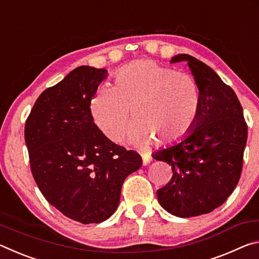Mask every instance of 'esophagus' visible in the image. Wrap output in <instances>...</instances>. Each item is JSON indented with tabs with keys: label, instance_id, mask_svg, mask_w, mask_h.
I'll return each instance as SVG.
<instances>
[{
	"label": "esophagus",
	"instance_id": "34e87169",
	"mask_svg": "<svg viewBox=\"0 0 259 259\" xmlns=\"http://www.w3.org/2000/svg\"><path fill=\"white\" fill-rule=\"evenodd\" d=\"M151 157H147V156H143V164L144 165H147L151 163Z\"/></svg>",
	"mask_w": 259,
	"mask_h": 259
}]
</instances>
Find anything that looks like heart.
Returning a JSON list of instances; mask_svg holds the SVG:
<instances>
[{
	"label": "heart",
	"mask_w": 259,
	"mask_h": 259,
	"mask_svg": "<svg viewBox=\"0 0 259 259\" xmlns=\"http://www.w3.org/2000/svg\"><path fill=\"white\" fill-rule=\"evenodd\" d=\"M201 93L195 78L148 59L136 60L116 73L114 87H102L91 99V113L99 130L119 142L133 112L128 137L145 147L153 139L176 145L191 135L198 122Z\"/></svg>",
	"instance_id": "heart-1"
}]
</instances>
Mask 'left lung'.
Instances as JSON below:
<instances>
[{"instance_id":"1","label":"left lung","mask_w":259,"mask_h":259,"mask_svg":"<svg viewBox=\"0 0 259 259\" xmlns=\"http://www.w3.org/2000/svg\"><path fill=\"white\" fill-rule=\"evenodd\" d=\"M187 61L201 93L198 122L191 135L153 157L171 165L172 177L157 190L162 208L186 218L211 212L225 202L239 183L248 126L242 106L231 87L217 73L190 55L170 63Z\"/></svg>"}]
</instances>
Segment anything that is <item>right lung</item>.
Returning a JSON list of instances; mask_svg holds the SVG:
<instances>
[{
	"mask_svg": "<svg viewBox=\"0 0 259 259\" xmlns=\"http://www.w3.org/2000/svg\"><path fill=\"white\" fill-rule=\"evenodd\" d=\"M106 75L104 68H75L43 91L25 124L35 183L48 202L82 224L111 217L124 179L143 163L95 124L91 99Z\"/></svg>",
	"mask_w": 259,
	"mask_h": 259,
	"instance_id": "add662e5",
	"label": "right lung"
}]
</instances>
